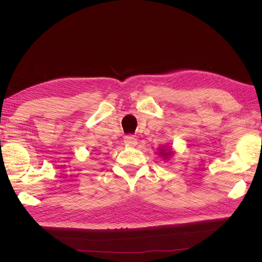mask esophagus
I'll return each mask as SVG.
<instances>
[{
  "label": "esophagus",
  "instance_id": "1",
  "mask_svg": "<svg viewBox=\"0 0 262 262\" xmlns=\"http://www.w3.org/2000/svg\"><path fill=\"white\" fill-rule=\"evenodd\" d=\"M124 143L126 145L134 146V145H137L138 140L136 137H133V136H126V137H124Z\"/></svg>",
  "mask_w": 262,
  "mask_h": 262
}]
</instances>
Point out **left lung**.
I'll return each instance as SVG.
<instances>
[{"mask_svg": "<svg viewBox=\"0 0 262 262\" xmlns=\"http://www.w3.org/2000/svg\"><path fill=\"white\" fill-rule=\"evenodd\" d=\"M158 154H161V156L164 157V160H167V158H169L171 156L172 152H171L170 148L168 150H166L164 148H160V153H158Z\"/></svg>", "mask_w": 262, "mask_h": 262, "instance_id": "obj_1", "label": "left lung"}]
</instances>
